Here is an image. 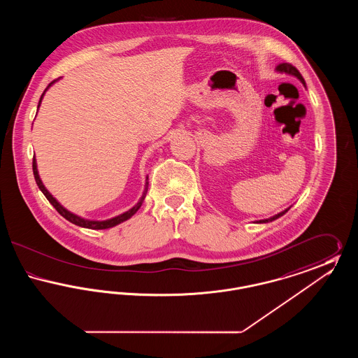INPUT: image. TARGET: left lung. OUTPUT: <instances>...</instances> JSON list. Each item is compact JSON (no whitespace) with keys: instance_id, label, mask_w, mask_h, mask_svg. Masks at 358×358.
Returning <instances> with one entry per match:
<instances>
[{"instance_id":"1","label":"left lung","mask_w":358,"mask_h":358,"mask_svg":"<svg viewBox=\"0 0 358 358\" xmlns=\"http://www.w3.org/2000/svg\"><path fill=\"white\" fill-rule=\"evenodd\" d=\"M278 71H280V72H286V73H289V75H294V76H296L303 85H305V79L302 78V75H301V72L298 71V69H295L292 64H289V63H282V64H279L278 66ZM289 209H286V210H283V212H280V213H278V215H275L271 219H267V220H260L259 222H273L275 219H278V217H280V216H283Z\"/></svg>"}]
</instances>
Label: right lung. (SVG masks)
<instances>
[{
    "label": "right lung",
    "instance_id": "right-lung-1",
    "mask_svg": "<svg viewBox=\"0 0 358 358\" xmlns=\"http://www.w3.org/2000/svg\"><path fill=\"white\" fill-rule=\"evenodd\" d=\"M55 82V80H53ZM52 82V83H53ZM50 83L48 87L52 85ZM48 87L45 88V90H48ZM44 95V94H43ZM43 95H41V98H40V102H41V99H43ZM40 102H38V106H40ZM37 106V107H38ZM32 166H34V180H36V184H37V187H40V190L44 193V196L47 197V200L53 205V208L64 217V219H67L69 222H72V224H75V225H79V227H83V228H90V229H106V228H111V227H115L117 224H120V222H124V220H127V219H130L134 213H136V210L141 208V205L143 203V200H145V196H146V192H148V185H149V182H146V187H145V192H143V194H142V197H141V200H139V203L136 205V206H133L130 210H127V212H124V213H122L120 216H117V217H114V219H110V220H104V222H91V220H85V219H82V217H79V216H76V215H73V213H71L69 212L67 209H64L62 205L59 204L53 197H52L51 193L45 189V187L43 185V182H41V180H40V177H38V173H37V166H36V159H34V162H32Z\"/></svg>",
    "mask_w": 358,
    "mask_h": 358
}]
</instances>
